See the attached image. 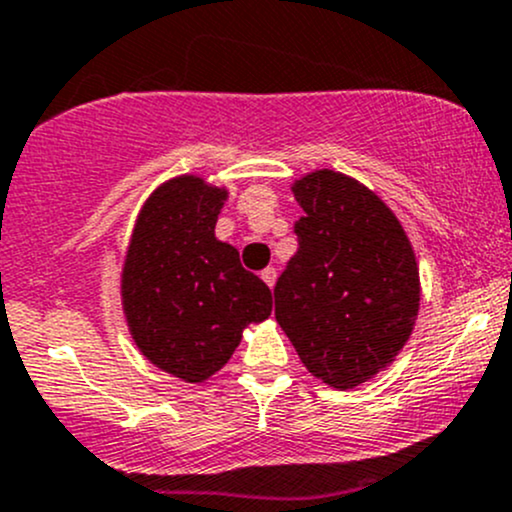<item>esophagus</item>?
Here are the masks:
<instances>
[{
    "mask_svg": "<svg viewBox=\"0 0 512 512\" xmlns=\"http://www.w3.org/2000/svg\"><path fill=\"white\" fill-rule=\"evenodd\" d=\"M260 277L265 279L267 287H272L274 279H277V270H274V267H267V270H262V272H260Z\"/></svg>",
    "mask_w": 512,
    "mask_h": 512,
    "instance_id": "obj_1",
    "label": "esophagus"
}]
</instances>
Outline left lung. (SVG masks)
I'll return each mask as SVG.
<instances>
[{"mask_svg": "<svg viewBox=\"0 0 512 512\" xmlns=\"http://www.w3.org/2000/svg\"><path fill=\"white\" fill-rule=\"evenodd\" d=\"M292 191L304 215L294 223L297 255L274 287V316L309 373L348 390L410 338L417 260L400 220L358 181L324 169Z\"/></svg>", "mask_w": 512, "mask_h": 512, "instance_id": "obj_1", "label": "left lung"}]
</instances>
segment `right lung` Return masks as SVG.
<instances>
[{
	"label": "right lung",
	"instance_id": "1",
	"mask_svg": "<svg viewBox=\"0 0 512 512\" xmlns=\"http://www.w3.org/2000/svg\"><path fill=\"white\" fill-rule=\"evenodd\" d=\"M228 193L179 176L144 203L122 270V304L139 351L201 383L230 360L242 328L272 314V292L240 265L215 220Z\"/></svg>",
	"mask_w": 512,
	"mask_h": 512
}]
</instances>
